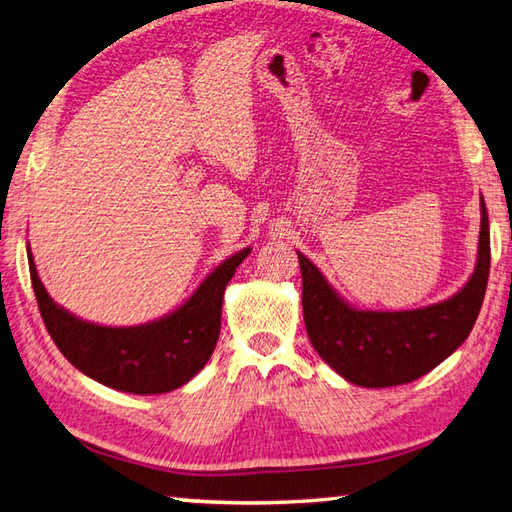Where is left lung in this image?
Returning a JSON list of instances; mask_svg holds the SVG:
<instances>
[{
	"mask_svg": "<svg viewBox=\"0 0 512 512\" xmlns=\"http://www.w3.org/2000/svg\"><path fill=\"white\" fill-rule=\"evenodd\" d=\"M306 333L331 369L360 387H394L425 376L470 336L490 273L488 210L481 197L475 273L439 304L412 311H360L342 300L318 266L297 253Z\"/></svg>",
	"mask_w": 512,
	"mask_h": 512,
	"instance_id": "1",
	"label": "left lung"
}]
</instances>
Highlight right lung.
Instances as JSON below:
<instances>
[{
	"mask_svg": "<svg viewBox=\"0 0 512 512\" xmlns=\"http://www.w3.org/2000/svg\"><path fill=\"white\" fill-rule=\"evenodd\" d=\"M250 255L239 250L199 284L190 300L163 318L138 327H102L80 320L46 293L29 248V271L46 331L73 367L127 394H165L206 367L221 331L226 284Z\"/></svg>",
	"mask_w": 512,
	"mask_h": 512,
	"instance_id": "right-lung-1",
	"label": "right lung"
}]
</instances>
